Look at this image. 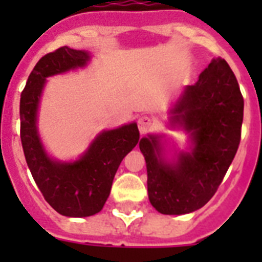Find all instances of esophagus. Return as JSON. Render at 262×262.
<instances>
[{
	"instance_id": "esophagus-1",
	"label": "esophagus",
	"mask_w": 262,
	"mask_h": 262,
	"mask_svg": "<svg viewBox=\"0 0 262 262\" xmlns=\"http://www.w3.org/2000/svg\"><path fill=\"white\" fill-rule=\"evenodd\" d=\"M137 125H139L140 133H147L148 130H151L152 126H154V119L151 117H147V115H143L140 117L139 121H137Z\"/></svg>"
}]
</instances>
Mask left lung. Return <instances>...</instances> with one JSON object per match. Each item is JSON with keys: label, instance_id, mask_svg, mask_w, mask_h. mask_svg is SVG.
<instances>
[{"label": "left lung", "instance_id": "1", "mask_svg": "<svg viewBox=\"0 0 262 262\" xmlns=\"http://www.w3.org/2000/svg\"><path fill=\"white\" fill-rule=\"evenodd\" d=\"M170 113L172 126L190 133V152H179L171 163L162 155L160 136L143 137L139 145L152 207L163 215H185L213 197L239 147L244 98L228 63L212 59Z\"/></svg>", "mask_w": 262, "mask_h": 262}]
</instances>
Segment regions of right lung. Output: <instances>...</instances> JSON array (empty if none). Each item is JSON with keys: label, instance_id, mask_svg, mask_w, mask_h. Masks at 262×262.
<instances>
[{"label": "right lung", "instance_id": "add662e5", "mask_svg": "<svg viewBox=\"0 0 262 262\" xmlns=\"http://www.w3.org/2000/svg\"><path fill=\"white\" fill-rule=\"evenodd\" d=\"M88 51L63 46L39 59L20 98V137L26 162L43 197L55 211L69 217H85L102 211L122 159L137 145V123L104 130L75 162H57L47 155L38 133L36 117L43 87L50 76L83 68Z\"/></svg>", "mask_w": 262, "mask_h": 262}]
</instances>
